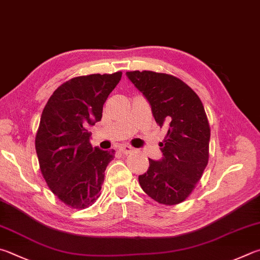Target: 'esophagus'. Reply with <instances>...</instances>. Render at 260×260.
<instances>
[{
    "label": "esophagus",
    "instance_id": "1",
    "mask_svg": "<svg viewBox=\"0 0 260 260\" xmlns=\"http://www.w3.org/2000/svg\"><path fill=\"white\" fill-rule=\"evenodd\" d=\"M119 150L121 151L122 153H125V154H128V153H133L134 152V148H132L131 145H127V144L120 145L119 146Z\"/></svg>",
    "mask_w": 260,
    "mask_h": 260
}]
</instances>
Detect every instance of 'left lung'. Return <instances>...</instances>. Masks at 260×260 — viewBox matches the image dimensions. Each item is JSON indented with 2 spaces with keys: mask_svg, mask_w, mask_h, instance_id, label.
<instances>
[{
  "mask_svg": "<svg viewBox=\"0 0 260 260\" xmlns=\"http://www.w3.org/2000/svg\"><path fill=\"white\" fill-rule=\"evenodd\" d=\"M143 94L154 120L167 129L160 160L149 159L140 185L159 204H181L200 181L209 158L210 127L197 93L175 76L154 72H127Z\"/></svg>",
  "mask_w": 260,
  "mask_h": 260,
  "instance_id": "obj_1",
  "label": "left lung"
}]
</instances>
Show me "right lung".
I'll return each mask as SVG.
<instances>
[{
    "label": "right lung",
    "mask_w": 260,
    "mask_h": 260,
    "mask_svg": "<svg viewBox=\"0 0 260 260\" xmlns=\"http://www.w3.org/2000/svg\"><path fill=\"white\" fill-rule=\"evenodd\" d=\"M115 74L75 77L55 89L41 116L35 139L40 168L50 190L75 209L100 197L115 150L92 146L88 127L102 118L103 105L121 78Z\"/></svg>",
    "instance_id": "obj_1"
}]
</instances>
